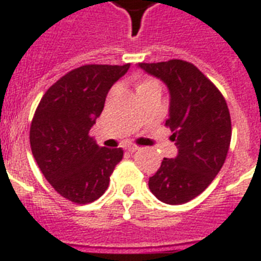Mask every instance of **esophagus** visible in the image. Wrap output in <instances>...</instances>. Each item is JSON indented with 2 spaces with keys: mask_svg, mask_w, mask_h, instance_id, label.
Returning <instances> with one entry per match:
<instances>
[{
  "mask_svg": "<svg viewBox=\"0 0 261 261\" xmlns=\"http://www.w3.org/2000/svg\"><path fill=\"white\" fill-rule=\"evenodd\" d=\"M126 150L128 152H135V151H138V150H139V147H138V146H135V145H128V146H126Z\"/></svg>",
  "mask_w": 261,
  "mask_h": 261,
  "instance_id": "1",
  "label": "esophagus"
}]
</instances>
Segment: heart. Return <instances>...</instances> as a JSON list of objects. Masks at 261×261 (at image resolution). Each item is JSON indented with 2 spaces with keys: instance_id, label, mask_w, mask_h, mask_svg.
<instances>
[{
  "instance_id": "heart-1",
  "label": "heart",
  "mask_w": 261,
  "mask_h": 261,
  "mask_svg": "<svg viewBox=\"0 0 261 261\" xmlns=\"http://www.w3.org/2000/svg\"><path fill=\"white\" fill-rule=\"evenodd\" d=\"M154 84H158V83L152 79H139L137 82V84H135V87H137V91H139L142 90V88H145V87L154 86ZM158 86H160V84H158Z\"/></svg>"
}]
</instances>
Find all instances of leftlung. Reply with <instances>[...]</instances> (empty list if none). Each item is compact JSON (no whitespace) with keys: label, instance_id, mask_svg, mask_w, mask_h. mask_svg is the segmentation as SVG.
<instances>
[{"label":"left lung","instance_id":"obj_1","mask_svg":"<svg viewBox=\"0 0 261 261\" xmlns=\"http://www.w3.org/2000/svg\"><path fill=\"white\" fill-rule=\"evenodd\" d=\"M138 67L166 84V126L178 149L175 158H164L149 188L165 204H185L211 185L225 162L232 137L229 110L217 87L192 63L174 59Z\"/></svg>","mask_w":261,"mask_h":261}]
</instances>
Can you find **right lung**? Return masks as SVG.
Listing matches in <instances>:
<instances>
[{"instance_id":"1","label":"right lung","mask_w":261,"mask_h":261,"mask_svg":"<svg viewBox=\"0 0 261 261\" xmlns=\"http://www.w3.org/2000/svg\"><path fill=\"white\" fill-rule=\"evenodd\" d=\"M130 64H88L72 69L49 87L31 124V149L40 170L60 196L90 204L107 190L123 150L100 147L90 130L106 96Z\"/></svg>"}]
</instances>
